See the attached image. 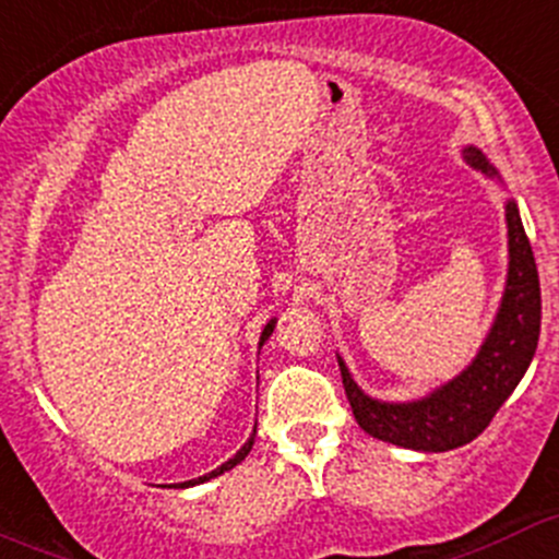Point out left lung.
<instances>
[{"label":"left lung","instance_id":"left-lung-1","mask_svg":"<svg viewBox=\"0 0 559 559\" xmlns=\"http://www.w3.org/2000/svg\"><path fill=\"white\" fill-rule=\"evenodd\" d=\"M465 159L497 176L478 148ZM508 280L500 309L478 356L462 374L416 402H380L364 394L340 358L342 385L358 427L372 438L413 451H451L478 438L527 372L540 334V282L516 203H506Z\"/></svg>","mask_w":559,"mask_h":559}]
</instances>
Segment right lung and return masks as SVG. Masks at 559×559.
<instances>
[{
	"mask_svg": "<svg viewBox=\"0 0 559 559\" xmlns=\"http://www.w3.org/2000/svg\"><path fill=\"white\" fill-rule=\"evenodd\" d=\"M274 323H277V320H269V323H266V329H263V334H261V345H263V342L269 340V336H272ZM252 443H255V432H252V438L247 440V443L241 445L239 451H236L234 460H228V462H225V465H219L217 469H212V473H209V475H201V478H192V480H185V484H174V486H179V489H185V486H195V484H203V480H209V478H217V475H223L225 469H230V467L239 465V462L245 460V456L250 454V451H252Z\"/></svg>",
	"mask_w": 559,
	"mask_h": 559,
	"instance_id": "add662e5",
	"label": "right lung"
}]
</instances>
